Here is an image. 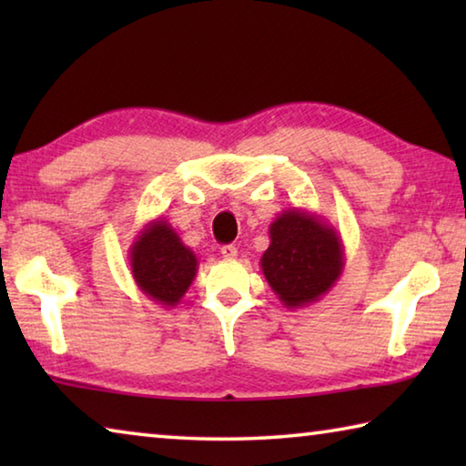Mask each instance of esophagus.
I'll return each instance as SVG.
<instances>
[{"mask_svg":"<svg viewBox=\"0 0 466 466\" xmlns=\"http://www.w3.org/2000/svg\"><path fill=\"white\" fill-rule=\"evenodd\" d=\"M222 257L228 258V261H234L238 257V248L232 247V244H226V247H222Z\"/></svg>","mask_w":466,"mask_h":466,"instance_id":"obj_1","label":"esophagus"}]
</instances>
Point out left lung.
Wrapping results in <instances>:
<instances>
[{"instance_id":"1","label":"left lung","mask_w":466,"mask_h":466,"mask_svg":"<svg viewBox=\"0 0 466 466\" xmlns=\"http://www.w3.org/2000/svg\"><path fill=\"white\" fill-rule=\"evenodd\" d=\"M269 238L261 269L286 309L317 302L341 278V236L322 216L298 208L283 209L269 226Z\"/></svg>"}]
</instances>
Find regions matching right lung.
I'll return each mask as SVG.
<instances>
[{
	"label": "right lung",
	"instance_id": "1",
	"mask_svg": "<svg viewBox=\"0 0 466 466\" xmlns=\"http://www.w3.org/2000/svg\"><path fill=\"white\" fill-rule=\"evenodd\" d=\"M195 252L185 247L167 219L147 222L129 248L136 286L164 309H175L197 275Z\"/></svg>",
	"mask_w": 466,
	"mask_h": 466
}]
</instances>
